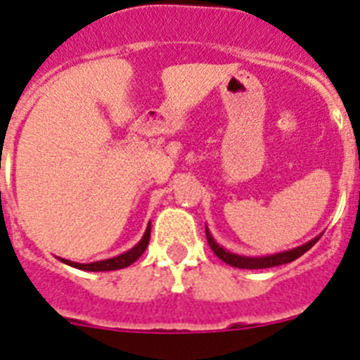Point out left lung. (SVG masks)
<instances>
[{"instance_id":"obj_1","label":"left lung","mask_w":360,"mask_h":360,"mask_svg":"<svg viewBox=\"0 0 360 360\" xmlns=\"http://www.w3.org/2000/svg\"><path fill=\"white\" fill-rule=\"evenodd\" d=\"M205 237L207 242H209L210 249L214 250L219 259H223L224 263L231 264L235 268H248V270H259V268H271V266H278V264H285V263H291V261L297 259L300 256H303L307 250H310L314 248L315 244L319 242L321 237H315L314 240H310L308 244L301 245V248H296L292 250H285V252L281 254H274V256H264V257H244V256H238V254H231L228 250H224L221 245H217L214 242V238L210 237L209 230H205Z\"/></svg>"}]
</instances>
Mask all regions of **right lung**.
Returning <instances> with one entry per match:
<instances>
[{"label": "right lung", "instance_id": "right-lung-1", "mask_svg": "<svg viewBox=\"0 0 360 360\" xmlns=\"http://www.w3.org/2000/svg\"><path fill=\"white\" fill-rule=\"evenodd\" d=\"M150 233H151V226L148 224L146 228V233L144 237L141 238L139 244L136 248H132L127 252L120 254V256L111 257V259H103V261H96V263H89V264H82V263H72V261L68 259H60L63 263L69 264L72 268H79V270H85V271H110V270H120V268H125L129 264H132L134 261H137L141 257V254L144 252L148 248V242H150Z\"/></svg>", "mask_w": 360, "mask_h": 360}]
</instances>
